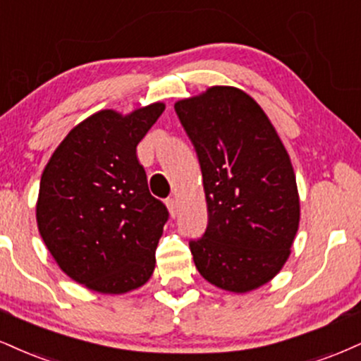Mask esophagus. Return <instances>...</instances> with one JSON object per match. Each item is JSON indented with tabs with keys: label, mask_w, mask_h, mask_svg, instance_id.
Here are the masks:
<instances>
[{
	"label": "esophagus",
	"mask_w": 361,
	"mask_h": 361,
	"mask_svg": "<svg viewBox=\"0 0 361 361\" xmlns=\"http://www.w3.org/2000/svg\"><path fill=\"white\" fill-rule=\"evenodd\" d=\"M166 205H168L169 214H171V216H175L176 212H178V202H176V200L175 198H168Z\"/></svg>",
	"instance_id": "obj_1"
}]
</instances>
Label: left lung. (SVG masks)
<instances>
[{"label": "left lung", "mask_w": 361, "mask_h": 361, "mask_svg": "<svg viewBox=\"0 0 361 361\" xmlns=\"http://www.w3.org/2000/svg\"><path fill=\"white\" fill-rule=\"evenodd\" d=\"M197 151L208 225L190 240L195 266L216 288L247 293L289 257L299 225L296 176L266 112L235 87L175 104Z\"/></svg>", "instance_id": "obj_1"}]
</instances>
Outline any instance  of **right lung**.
<instances>
[{"mask_svg": "<svg viewBox=\"0 0 361 361\" xmlns=\"http://www.w3.org/2000/svg\"><path fill=\"white\" fill-rule=\"evenodd\" d=\"M164 104L101 111L72 129L43 169L37 222L60 269L104 294L128 293L154 271L168 208L147 188L136 147Z\"/></svg>", "mask_w": 361, "mask_h": 361, "instance_id": "right-lung-1", "label": "right lung"}]
</instances>
